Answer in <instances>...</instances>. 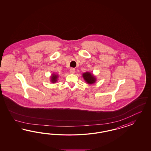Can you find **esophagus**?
Listing matches in <instances>:
<instances>
[{"instance_id":"esophagus-1","label":"esophagus","mask_w":151,"mask_h":151,"mask_svg":"<svg viewBox=\"0 0 151 151\" xmlns=\"http://www.w3.org/2000/svg\"><path fill=\"white\" fill-rule=\"evenodd\" d=\"M75 69H73V68H71V69H70V73H75Z\"/></svg>"}]
</instances>
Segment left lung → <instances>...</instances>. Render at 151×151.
Returning a JSON list of instances; mask_svg holds the SVG:
<instances>
[{
  "instance_id": "obj_1",
  "label": "left lung",
  "mask_w": 151,
  "mask_h": 151,
  "mask_svg": "<svg viewBox=\"0 0 151 151\" xmlns=\"http://www.w3.org/2000/svg\"><path fill=\"white\" fill-rule=\"evenodd\" d=\"M82 77L85 82L88 85H92L96 81V76L90 72H86L82 73Z\"/></svg>"
}]
</instances>
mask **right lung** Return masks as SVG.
I'll return each instance as SVG.
<instances>
[{"instance_id": "right-lung-1", "label": "right lung", "mask_w": 151, "mask_h": 151, "mask_svg": "<svg viewBox=\"0 0 151 151\" xmlns=\"http://www.w3.org/2000/svg\"><path fill=\"white\" fill-rule=\"evenodd\" d=\"M58 78H59V76L58 74L52 73L50 76V82L54 83L57 82Z\"/></svg>"}]
</instances>
